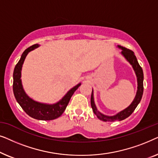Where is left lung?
<instances>
[{"label":"left lung","mask_w":158,"mask_h":158,"mask_svg":"<svg viewBox=\"0 0 158 158\" xmlns=\"http://www.w3.org/2000/svg\"><path fill=\"white\" fill-rule=\"evenodd\" d=\"M118 48L122 49L121 52V55L124 57L127 62L131 64L132 67L134 71H135L136 76H137V93H136V96L134 98V100L130 105L128 107L124 109L122 111H121L117 113L115 115L113 116H108L105 115L102 113H101L100 111L97 109V107L96 104H95L94 101V90H92V94H91V98H90V104H91V107L93 109L94 113L96 114L97 117L101 121L103 122H113L115 121H122L124 120L127 117H129L131 114L133 113V111H135V109L137 108V106L139 104L140 101H141L142 94H143V81H144V75H143V71L140 65L138 63V61L137 60V57L132 52L130 49L125 48L124 47L118 45Z\"/></svg>","instance_id":"1"}]
</instances>
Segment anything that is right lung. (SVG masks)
Listing matches in <instances>:
<instances>
[{"instance_id":"right-lung-1","label":"right lung","mask_w":158,"mask_h":158,"mask_svg":"<svg viewBox=\"0 0 158 158\" xmlns=\"http://www.w3.org/2000/svg\"><path fill=\"white\" fill-rule=\"evenodd\" d=\"M40 45L38 44H34L23 52L21 56L20 60L15 66L14 70V83H13V90H14V96L17 102L21 106L23 111L31 117L38 120H53L55 119L63 114L70 101L71 97L75 90L81 85L80 83L74 87L69 90L68 93L62 97L57 103L49 104L38 102L28 96L26 94L23 88L22 82H21V70L24 62L25 58L29 52L38 48Z\"/></svg>"}]
</instances>
